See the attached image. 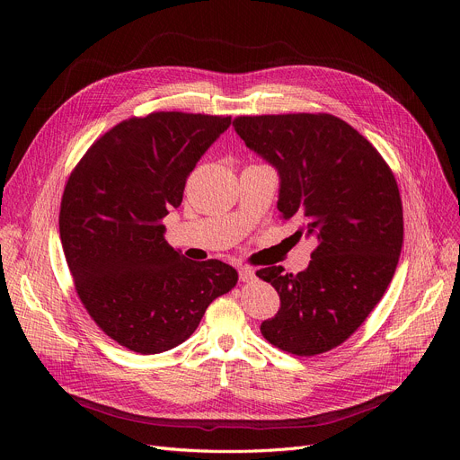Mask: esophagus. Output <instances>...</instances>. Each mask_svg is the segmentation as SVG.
<instances>
[{
  "mask_svg": "<svg viewBox=\"0 0 460 460\" xmlns=\"http://www.w3.org/2000/svg\"><path fill=\"white\" fill-rule=\"evenodd\" d=\"M238 278H240V281L250 283V281L255 279V270L250 269V267H240L238 269Z\"/></svg>",
  "mask_w": 460,
  "mask_h": 460,
  "instance_id": "obj_1",
  "label": "esophagus"
}]
</instances>
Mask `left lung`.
Listing matches in <instances>:
<instances>
[{"instance_id":"1","label":"left lung","mask_w":460,"mask_h":460,"mask_svg":"<svg viewBox=\"0 0 460 460\" xmlns=\"http://www.w3.org/2000/svg\"><path fill=\"white\" fill-rule=\"evenodd\" d=\"M246 147L278 169V210L317 248L307 269L257 276L279 295L264 340L296 356L341 345L388 288L402 248L397 181L373 145L330 113L253 115L233 120Z\"/></svg>"}]
</instances>
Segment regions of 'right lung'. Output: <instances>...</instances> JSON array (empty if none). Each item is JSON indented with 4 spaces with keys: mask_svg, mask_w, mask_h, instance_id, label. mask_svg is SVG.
I'll list each match as a JSON object with an SVG mask.
<instances>
[{
    "mask_svg": "<svg viewBox=\"0 0 460 460\" xmlns=\"http://www.w3.org/2000/svg\"><path fill=\"white\" fill-rule=\"evenodd\" d=\"M231 117L156 111L96 139L70 173L59 234L76 293L113 341L158 354L186 341L207 307L229 293V264L190 261L165 243L164 217Z\"/></svg>",
    "mask_w": 460,
    "mask_h": 460,
    "instance_id": "right-lung-1",
    "label": "right lung"
}]
</instances>
